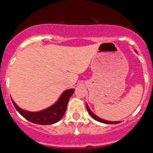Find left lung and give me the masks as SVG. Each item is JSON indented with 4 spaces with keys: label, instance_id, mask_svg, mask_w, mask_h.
Returning <instances> with one entry per match:
<instances>
[{
    "label": "left lung",
    "instance_id": "left-lung-1",
    "mask_svg": "<svg viewBox=\"0 0 153 153\" xmlns=\"http://www.w3.org/2000/svg\"><path fill=\"white\" fill-rule=\"evenodd\" d=\"M86 109H87V111H88V113H90V115L92 117H93V119L95 120H97V121H98V122H100V123H106V124H117V123H120V121H115V122H113V121H107V120H102V119L100 118V117H98L97 116V115H95L94 113H93V112L90 110V109L89 108L88 105L87 104H86Z\"/></svg>",
    "mask_w": 153,
    "mask_h": 153
}]
</instances>
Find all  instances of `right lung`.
Instances as JSON below:
<instances>
[{"instance_id":"1","label":"right lung","mask_w":153,"mask_h":153,"mask_svg":"<svg viewBox=\"0 0 153 153\" xmlns=\"http://www.w3.org/2000/svg\"><path fill=\"white\" fill-rule=\"evenodd\" d=\"M74 89L65 90L56 103L39 112H29L21 109L11 99L13 106L18 113L31 123L39 125H51L56 123L63 117L70 97L74 93Z\"/></svg>"}]
</instances>
